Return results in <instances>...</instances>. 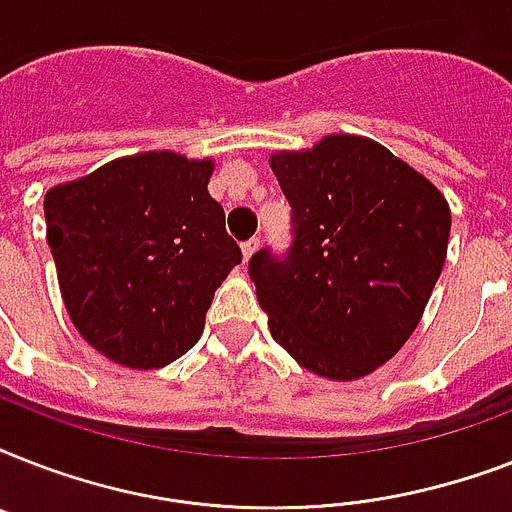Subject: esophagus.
<instances>
[{
  "instance_id": "1",
  "label": "esophagus",
  "mask_w": 512,
  "mask_h": 512,
  "mask_svg": "<svg viewBox=\"0 0 512 512\" xmlns=\"http://www.w3.org/2000/svg\"><path fill=\"white\" fill-rule=\"evenodd\" d=\"M257 247H260V239H257V236H255V239H249V241H244V244H241V252H244V263H247L249 257L255 255Z\"/></svg>"
}]
</instances>
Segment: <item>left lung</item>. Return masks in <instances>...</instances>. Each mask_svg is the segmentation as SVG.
<instances>
[{
  "label": "left lung",
  "mask_w": 512,
  "mask_h": 512,
  "mask_svg": "<svg viewBox=\"0 0 512 512\" xmlns=\"http://www.w3.org/2000/svg\"><path fill=\"white\" fill-rule=\"evenodd\" d=\"M292 247L249 260L273 340L305 369L358 380L401 350L446 260L452 212L436 185L358 135L279 151Z\"/></svg>",
  "instance_id": "obj_1"
}]
</instances>
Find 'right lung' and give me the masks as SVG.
<instances>
[{
    "mask_svg": "<svg viewBox=\"0 0 512 512\" xmlns=\"http://www.w3.org/2000/svg\"><path fill=\"white\" fill-rule=\"evenodd\" d=\"M212 167L148 151L44 196L68 316L116 364L159 369L191 350L215 289L241 263L223 207L207 191Z\"/></svg>",
    "mask_w": 512,
    "mask_h": 512,
    "instance_id": "1",
    "label": "right lung"
}]
</instances>
